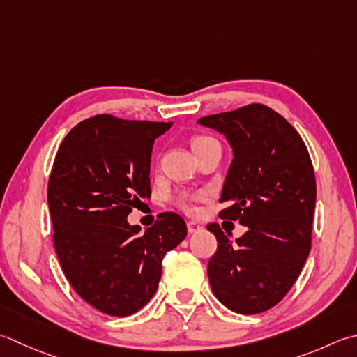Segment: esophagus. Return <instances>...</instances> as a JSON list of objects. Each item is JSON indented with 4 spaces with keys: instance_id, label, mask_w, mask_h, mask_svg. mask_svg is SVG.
Wrapping results in <instances>:
<instances>
[{
    "instance_id": "esophagus-1",
    "label": "esophagus",
    "mask_w": 357,
    "mask_h": 357,
    "mask_svg": "<svg viewBox=\"0 0 357 357\" xmlns=\"http://www.w3.org/2000/svg\"><path fill=\"white\" fill-rule=\"evenodd\" d=\"M187 230L190 234H195V232H199V230H202V226L198 225V222H195V221H188L187 222Z\"/></svg>"
}]
</instances>
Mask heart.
<instances>
[{
  "instance_id": "obj_1",
  "label": "heart",
  "mask_w": 357,
  "mask_h": 357,
  "mask_svg": "<svg viewBox=\"0 0 357 357\" xmlns=\"http://www.w3.org/2000/svg\"><path fill=\"white\" fill-rule=\"evenodd\" d=\"M212 141H215V139L211 137V136H206V135H195V136L192 137L190 145H192L193 151H197V150L202 149V146L207 145L208 142H212ZM173 202H174V204H176L179 208H183V211H187V212H192V211H193V198H190V197H188V195H185V193L174 195V197H173Z\"/></svg>"
}]
</instances>
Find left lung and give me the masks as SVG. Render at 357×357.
Wrapping results in <instances>:
<instances>
[{
    "instance_id": "8db88e82",
    "label": "left lung",
    "mask_w": 357,
    "mask_h": 357,
    "mask_svg": "<svg viewBox=\"0 0 357 357\" xmlns=\"http://www.w3.org/2000/svg\"><path fill=\"white\" fill-rule=\"evenodd\" d=\"M201 125L227 137L234 159L221 190L220 218L248 232L234 241L220 225L207 266L215 297L230 311L258 314L288 294L311 250L316 176L296 128L266 105L204 116Z\"/></svg>"
}]
</instances>
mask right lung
I'll return each instance as SVG.
<instances>
[{"label":"right lung","instance_id":"add662e5","mask_svg":"<svg viewBox=\"0 0 357 357\" xmlns=\"http://www.w3.org/2000/svg\"><path fill=\"white\" fill-rule=\"evenodd\" d=\"M170 122L85 119L59 146L47 183L54 248L63 274L86 303L127 317L155 296L162 258L185 238L178 213H160L141 234L127 216L151 197L155 139Z\"/></svg>","mask_w":357,"mask_h":357}]
</instances>
